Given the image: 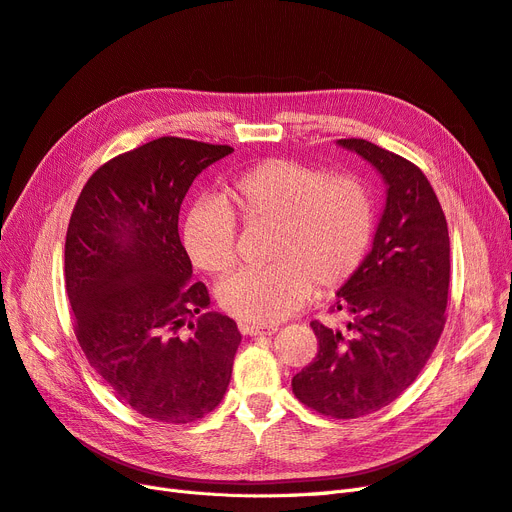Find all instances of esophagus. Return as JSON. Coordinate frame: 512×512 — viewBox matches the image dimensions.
Returning a JSON list of instances; mask_svg holds the SVG:
<instances>
[{
	"label": "esophagus",
	"mask_w": 512,
	"mask_h": 512,
	"mask_svg": "<svg viewBox=\"0 0 512 512\" xmlns=\"http://www.w3.org/2000/svg\"><path fill=\"white\" fill-rule=\"evenodd\" d=\"M240 331L251 337H263V335H274L278 331V325H240Z\"/></svg>",
	"instance_id": "1"
}]
</instances>
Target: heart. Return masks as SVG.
<instances>
[{
  "instance_id": "heart-1",
  "label": "heart",
  "mask_w": 512,
  "mask_h": 512,
  "mask_svg": "<svg viewBox=\"0 0 512 512\" xmlns=\"http://www.w3.org/2000/svg\"><path fill=\"white\" fill-rule=\"evenodd\" d=\"M204 198L183 219V246L196 268L223 276L238 261V217L272 227V266L232 276L219 289L223 310L244 325H274L306 304L316 287L335 291L361 268L375 230L369 187L297 160L272 158Z\"/></svg>"
}]
</instances>
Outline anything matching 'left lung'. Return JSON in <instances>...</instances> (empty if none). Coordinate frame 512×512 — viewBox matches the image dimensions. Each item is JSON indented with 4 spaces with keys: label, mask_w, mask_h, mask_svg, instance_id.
Instances as JSON below:
<instances>
[{
    "label": "left lung",
    "mask_w": 512,
    "mask_h": 512,
    "mask_svg": "<svg viewBox=\"0 0 512 512\" xmlns=\"http://www.w3.org/2000/svg\"><path fill=\"white\" fill-rule=\"evenodd\" d=\"M337 143L377 168L386 206L371 253L331 308L348 316L346 329L312 320L318 354L291 386L320 415L354 420L399 399L437 348L447 320L449 234L418 166L365 139Z\"/></svg>",
    "instance_id": "8db88e82"
}]
</instances>
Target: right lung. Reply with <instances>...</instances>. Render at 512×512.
<instances>
[{
  "mask_svg": "<svg viewBox=\"0 0 512 512\" xmlns=\"http://www.w3.org/2000/svg\"><path fill=\"white\" fill-rule=\"evenodd\" d=\"M232 151L181 137L149 141L94 170L69 219L75 337L118 399L154 422H196L230 384L242 335L232 318L206 312L202 282L189 285L179 211L194 179Z\"/></svg>",
  "mask_w": 512,
  "mask_h": 512,
  "instance_id": "obj_1",
  "label": "right lung"
}]
</instances>
